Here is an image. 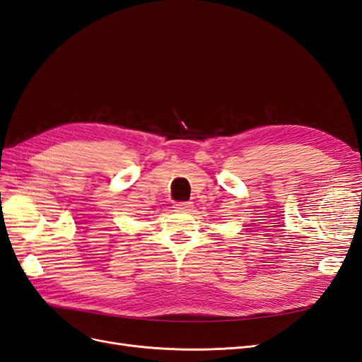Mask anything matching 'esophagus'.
I'll use <instances>...</instances> for the list:
<instances>
[{
	"instance_id": "obj_1",
	"label": "esophagus",
	"mask_w": 362,
	"mask_h": 362,
	"mask_svg": "<svg viewBox=\"0 0 362 362\" xmlns=\"http://www.w3.org/2000/svg\"><path fill=\"white\" fill-rule=\"evenodd\" d=\"M175 211H190L192 208H193V202H178V204H175Z\"/></svg>"
}]
</instances>
